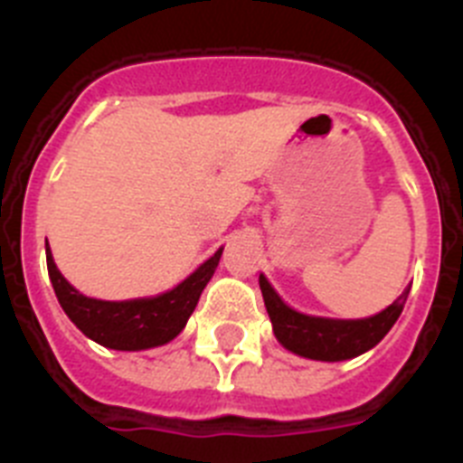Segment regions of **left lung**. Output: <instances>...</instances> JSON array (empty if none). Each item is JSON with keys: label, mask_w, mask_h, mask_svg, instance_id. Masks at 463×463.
<instances>
[{"label": "left lung", "mask_w": 463, "mask_h": 463, "mask_svg": "<svg viewBox=\"0 0 463 463\" xmlns=\"http://www.w3.org/2000/svg\"><path fill=\"white\" fill-rule=\"evenodd\" d=\"M260 288L271 317L273 334L280 345L298 357L317 359V362H343V359L359 357L378 345L399 320L411 292V288H406L394 304L364 320H331V317H315L289 308L261 273Z\"/></svg>", "instance_id": "left-lung-1"}]
</instances>
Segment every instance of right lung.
I'll use <instances>...</instances> for the list:
<instances>
[{
    "mask_svg": "<svg viewBox=\"0 0 463 463\" xmlns=\"http://www.w3.org/2000/svg\"><path fill=\"white\" fill-rule=\"evenodd\" d=\"M220 255L222 248L211 260L203 261L194 273H190L181 285H175L165 294L129 298V301H101V298L85 297L73 285H69L67 278L55 267L46 241L48 276L69 320L94 343L110 350H129V353L165 345L185 329L203 288L218 269Z\"/></svg>",
    "mask_w": 463,
    "mask_h": 463,
    "instance_id": "add662e5",
    "label": "right lung"
}]
</instances>
